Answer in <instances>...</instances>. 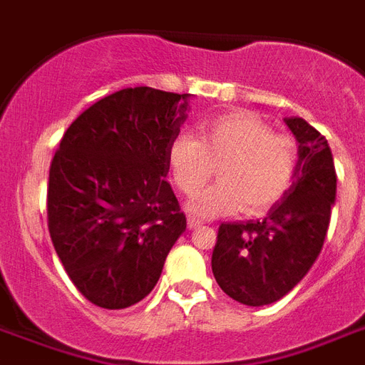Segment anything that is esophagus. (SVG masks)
Wrapping results in <instances>:
<instances>
[{"instance_id": "1", "label": "esophagus", "mask_w": 365, "mask_h": 365, "mask_svg": "<svg viewBox=\"0 0 365 365\" xmlns=\"http://www.w3.org/2000/svg\"><path fill=\"white\" fill-rule=\"evenodd\" d=\"M187 227H189V229H197V227H200V222H199V220H197V217L187 216Z\"/></svg>"}]
</instances>
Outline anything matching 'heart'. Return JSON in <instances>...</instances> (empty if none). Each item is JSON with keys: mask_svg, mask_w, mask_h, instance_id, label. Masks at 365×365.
Instances as JSON below:
<instances>
[{"mask_svg": "<svg viewBox=\"0 0 365 365\" xmlns=\"http://www.w3.org/2000/svg\"><path fill=\"white\" fill-rule=\"evenodd\" d=\"M299 165L297 143L272 134L263 119L233 111L205 119L199 140L178 134L168 145V168L183 195H196L218 166L220 182L189 202L195 216L261 214L274 206L294 183Z\"/></svg>", "mask_w": 365, "mask_h": 365, "instance_id": "obj_1", "label": "heart"}]
</instances>
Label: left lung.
<instances>
[{"mask_svg": "<svg viewBox=\"0 0 365 365\" xmlns=\"http://www.w3.org/2000/svg\"><path fill=\"white\" fill-rule=\"evenodd\" d=\"M297 140L292 187L257 222L222 223L212 252L220 288L242 305H271L303 280L322 250L337 176L328 140L301 117L284 119Z\"/></svg>", "mask_w": 365, "mask_h": 365, "instance_id": "left-lung-1", "label": "left lung"}]
</instances>
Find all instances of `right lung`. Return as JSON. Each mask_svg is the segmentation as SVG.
I'll return each instance as SVG.
<instances>
[{
    "label": "right lung",
    "mask_w": 365,
    "mask_h": 365,
    "mask_svg": "<svg viewBox=\"0 0 365 365\" xmlns=\"http://www.w3.org/2000/svg\"><path fill=\"white\" fill-rule=\"evenodd\" d=\"M191 94L123 88L85 110L48 170L53 246L76 288L102 309L142 301L185 231L168 174Z\"/></svg>",
    "instance_id": "1"
}]
</instances>
